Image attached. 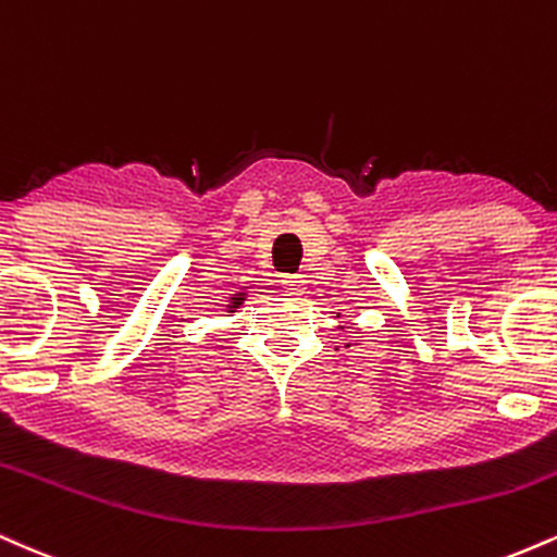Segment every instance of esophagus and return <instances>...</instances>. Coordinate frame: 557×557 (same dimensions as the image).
Returning <instances> with one entry per match:
<instances>
[{
    "mask_svg": "<svg viewBox=\"0 0 557 557\" xmlns=\"http://www.w3.org/2000/svg\"><path fill=\"white\" fill-rule=\"evenodd\" d=\"M281 286H284V292L289 294V297H299V294H305V278L299 276V273H289V276L281 278Z\"/></svg>",
    "mask_w": 557,
    "mask_h": 557,
    "instance_id": "1",
    "label": "esophagus"
}]
</instances>
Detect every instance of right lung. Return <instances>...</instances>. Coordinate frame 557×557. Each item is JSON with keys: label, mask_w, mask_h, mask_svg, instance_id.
<instances>
[{"label": "right lung", "mask_w": 557, "mask_h": 557, "mask_svg": "<svg viewBox=\"0 0 557 557\" xmlns=\"http://www.w3.org/2000/svg\"><path fill=\"white\" fill-rule=\"evenodd\" d=\"M242 299H245V297H242V294H237V297H232V305H228V307H232V312H234V307L242 305Z\"/></svg>", "instance_id": "obj_1"}]
</instances>
